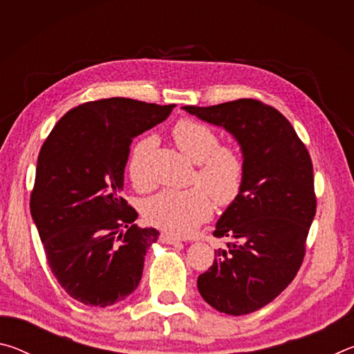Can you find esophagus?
Listing matches in <instances>:
<instances>
[{
  "mask_svg": "<svg viewBox=\"0 0 354 354\" xmlns=\"http://www.w3.org/2000/svg\"><path fill=\"white\" fill-rule=\"evenodd\" d=\"M160 241H162V243H167V245H175V243H179L181 241L176 237H173L170 234H160Z\"/></svg>",
  "mask_w": 354,
  "mask_h": 354,
  "instance_id": "34e87169",
  "label": "esophagus"
}]
</instances>
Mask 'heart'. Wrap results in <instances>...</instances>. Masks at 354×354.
Masks as SVG:
<instances>
[{
  "instance_id": "obj_1",
  "label": "heart",
  "mask_w": 354,
  "mask_h": 354,
  "mask_svg": "<svg viewBox=\"0 0 354 354\" xmlns=\"http://www.w3.org/2000/svg\"><path fill=\"white\" fill-rule=\"evenodd\" d=\"M181 153L198 164L196 181L203 187L189 190H162L143 205L148 223L173 236H189L201 223L211 218L214 201L227 206L237 200L243 184V160L236 148L220 147L218 136L195 120H181L173 128ZM156 148V139L147 136L136 143L129 156L128 173L136 187H147L151 183L149 159Z\"/></svg>"
}]
</instances>
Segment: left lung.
I'll list each match as a JSON object with an SVG mask.
<instances>
[{
  "label": "left lung",
  "mask_w": 354,
  "mask_h": 354,
  "mask_svg": "<svg viewBox=\"0 0 354 354\" xmlns=\"http://www.w3.org/2000/svg\"><path fill=\"white\" fill-rule=\"evenodd\" d=\"M183 109L234 137L245 170L241 194L214 231L230 242L196 286L220 313H254L292 283L303 262L317 206L310 156L289 120L261 101Z\"/></svg>",
  "instance_id": "obj_1"
}]
</instances>
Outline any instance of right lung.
Instances as JSON below:
<instances>
[{"instance_id":"add662e5","label":"right lung","mask_w":354,"mask_h":354,"mask_svg":"<svg viewBox=\"0 0 354 354\" xmlns=\"http://www.w3.org/2000/svg\"><path fill=\"white\" fill-rule=\"evenodd\" d=\"M173 107L129 98L84 103L59 120L40 149L32 220L57 283L87 306H112L140 283L159 231L133 225L137 212L122 196L124 167L134 137Z\"/></svg>"}]
</instances>
